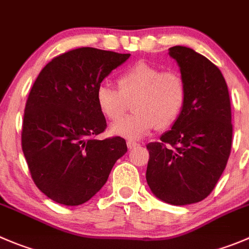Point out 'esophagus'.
<instances>
[{"mask_svg": "<svg viewBox=\"0 0 249 249\" xmlns=\"http://www.w3.org/2000/svg\"><path fill=\"white\" fill-rule=\"evenodd\" d=\"M126 144H127V147H129L130 149H132V148H135V147L139 146V143H137V142L131 141V140H129V141L126 142Z\"/></svg>", "mask_w": 249, "mask_h": 249, "instance_id": "obj_1", "label": "esophagus"}]
</instances>
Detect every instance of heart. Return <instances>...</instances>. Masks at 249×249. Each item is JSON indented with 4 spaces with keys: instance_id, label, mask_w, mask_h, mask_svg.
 Instances as JSON below:
<instances>
[{
    "instance_id": "heart-1",
    "label": "heart",
    "mask_w": 249,
    "mask_h": 249,
    "mask_svg": "<svg viewBox=\"0 0 249 249\" xmlns=\"http://www.w3.org/2000/svg\"><path fill=\"white\" fill-rule=\"evenodd\" d=\"M119 91L107 84L96 90L100 112L109 120H118L125 112L126 102L134 100L135 114L110 126L114 136L139 140L154 127L171 126L182 113L187 97L183 76L176 71H163L146 62H139L118 76Z\"/></svg>"
}]
</instances>
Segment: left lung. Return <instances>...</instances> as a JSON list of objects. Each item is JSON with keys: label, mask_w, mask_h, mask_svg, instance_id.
<instances>
[{"label": "left lung", "mask_w": 249, "mask_h": 249, "mask_svg": "<svg viewBox=\"0 0 249 249\" xmlns=\"http://www.w3.org/2000/svg\"><path fill=\"white\" fill-rule=\"evenodd\" d=\"M187 88L185 107L160 142L147 144L146 180L165 203L186 206L203 201L220 178L232 142L228 85L218 67L192 48L174 46Z\"/></svg>", "instance_id": "1"}]
</instances>
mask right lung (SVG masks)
Instances as JSON below:
<instances>
[{
    "label": "right lung",
    "mask_w": 249,
    "mask_h": 249,
    "mask_svg": "<svg viewBox=\"0 0 249 249\" xmlns=\"http://www.w3.org/2000/svg\"><path fill=\"white\" fill-rule=\"evenodd\" d=\"M129 53L81 47L40 71L24 110L21 148L42 194L64 206L92 198L127 151L124 139L96 140L107 127L96 90Z\"/></svg>",
    "instance_id": "obj_1"
}]
</instances>
